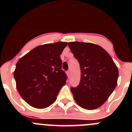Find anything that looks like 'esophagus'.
I'll return each instance as SVG.
<instances>
[{
  "label": "esophagus",
  "instance_id": "obj_1",
  "mask_svg": "<svg viewBox=\"0 0 132 132\" xmlns=\"http://www.w3.org/2000/svg\"><path fill=\"white\" fill-rule=\"evenodd\" d=\"M67 75H68V77L69 78V76H70V72H69V71H68L67 72Z\"/></svg>",
  "mask_w": 132,
  "mask_h": 132
}]
</instances>
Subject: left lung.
<instances>
[{"mask_svg":"<svg viewBox=\"0 0 132 132\" xmlns=\"http://www.w3.org/2000/svg\"><path fill=\"white\" fill-rule=\"evenodd\" d=\"M68 46L78 60L81 81L71 87L74 99L85 109L93 110L104 104L112 93L119 78V71L110 54L97 45L69 42Z\"/></svg>","mask_w":132,"mask_h":132,"instance_id":"8db88e82","label":"left lung"}]
</instances>
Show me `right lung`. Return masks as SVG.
Masks as SVG:
<instances>
[{
    "label": "right lung",
    "mask_w": 132,
    "mask_h": 132,
    "mask_svg": "<svg viewBox=\"0 0 132 132\" xmlns=\"http://www.w3.org/2000/svg\"><path fill=\"white\" fill-rule=\"evenodd\" d=\"M67 45L59 42L40 45L18 61L13 72L16 89L31 107H49L66 84L67 77L61 69L60 54Z\"/></svg>",
    "instance_id": "1"
}]
</instances>
